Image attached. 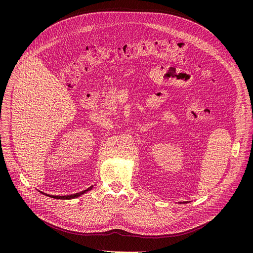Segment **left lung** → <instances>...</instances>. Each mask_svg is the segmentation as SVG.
Returning a JSON list of instances; mask_svg holds the SVG:
<instances>
[{
  "instance_id": "8db88e82",
  "label": "left lung",
  "mask_w": 253,
  "mask_h": 253,
  "mask_svg": "<svg viewBox=\"0 0 253 253\" xmlns=\"http://www.w3.org/2000/svg\"><path fill=\"white\" fill-rule=\"evenodd\" d=\"M179 204H187V203H189L188 201H186V202H178Z\"/></svg>"
}]
</instances>
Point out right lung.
<instances>
[{"mask_svg": "<svg viewBox=\"0 0 253 253\" xmlns=\"http://www.w3.org/2000/svg\"><path fill=\"white\" fill-rule=\"evenodd\" d=\"M93 188H94V186H91V187H89L88 189H86V190L83 191V192H81V193H75V194H70V195H63V196H60V195H51V194H47V193H42V192H40V193H42V194H44V195H46V196H49V197H51V198H55V199H62V200H69V199H74V198H77V197H79V196H81V195L84 194L85 193H87V192L91 191Z\"/></svg>", "mask_w": 253, "mask_h": 253, "instance_id": "1", "label": "right lung"}]
</instances>
